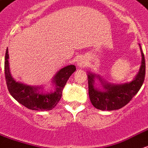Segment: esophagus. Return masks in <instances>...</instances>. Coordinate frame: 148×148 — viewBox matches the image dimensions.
Wrapping results in <instances>:
<instances>
[{
  "label": "esophagus",
  "mask_w": 148,
  "mask_h": 148,
  "mask_svg": "<svg viewBox=\"0 0 148 148\" xmlns=\"http://www.w3.org/2000/svg\"><path fill=\"white\" fill-rule=\"evenodd\" d=\"M77 65L79 67H84V66L86 65V63H85V60H83V59H79V60H77Z\"/></svg>",
  "instance_id": "obj_1"
}]
</instances>
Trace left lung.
<instances>
[{"instance_id": "8db88e82", "label": "left lung", "mask_w": 148, "mask_h": 148, "mask_svg": "<svg viewBox=\"0 0 148 148\" xmlns=\"http://www.w3.org/2000/svg\"><path fill=\"white\" fill-rule=\"evenodd\" d=\"M139 45L140 47V45ZM140 52L142 56L140 68L135 78L130 82L114 85L104 82L99 75L88 73V95L91 103L95 108L101 110H119L125 106L138 92L144 83L146 69L144 55L141 48ZM96 78H98L101 82L102 90L94 86Z\"/></svg>"}]
</instances>
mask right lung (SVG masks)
<instances>
[{"instance_id": "add662e5", "label": "right lung", "mask_w": 148, "mask_h": 148, "mask_svg": "<svg viewBox=\"0 0 148 148\" xmlns=\"http://www.w3.org/2000/svg\"><path fill=\"white\" fill-rule=\"evenodd\" d=\"M76 71L74 65L63 67L53 77L55 91L51 92H40L41 87L31 86L18 82L10 74L8 50L4 58V74L8 89L14 99L28 109L34 110H50L54 108L62 96V92L71 75Z\"/></svg>"}]
</instances>
